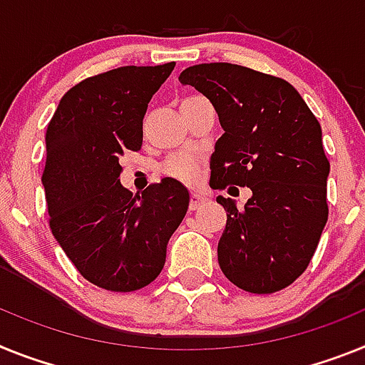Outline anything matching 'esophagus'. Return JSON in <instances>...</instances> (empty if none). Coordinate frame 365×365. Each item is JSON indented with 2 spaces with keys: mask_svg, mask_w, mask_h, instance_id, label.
I'll return each mask as SVG.
<instances>
[{
  "mask_svg": "<svg viewBox=\"0 0 365 365\" xmlns=\"http://www.w3.org/2000/svg\"><path fill=\"white\" fill-rule=\"evenodd\" d=\"M204 196L198 195V192H192L191 195V202H189V209L191 211H196V209H200L202 204H204Z\"/></svg>",
  "mask_w": 365,
  "mask_h": 365,
  "instance_id": "1",
  "label": "esophagus"
}]
</instances>
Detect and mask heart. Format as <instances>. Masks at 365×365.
Wrapping results in <instances>:
<instances>
[{"instance_id": "1", "label": "heart", "mask_w": 365, "mask_h": 365, "mask_svg": "<svg viewBox=\"0 0 365 365\" xmlns=\"http://www.w3.org/2000/svg\"><path fill=\"white\" fill-rule=\"evenodd\" d=\"M200 156L195 152H178L165 160L161 173L183 183H196L200 178Z\"/></svg>"}]
</instances>
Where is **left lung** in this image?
<instances>
[{
    "mask_svg": "<svg viewBox=\"0 0 365 365\" xmlns=\"http://www.w3.org/2000/svg\"><path fill=\"white\" fill-rule=\"evenodd\" d=\"M178 78L211 101L224 128L209 185L252 189L244 207L217 198L227 215L218 264L246 292L283 290L307 270L329 218L322 126L283 78L227 62L191 66Z\"/></svg>",
    "mask_w": 365,
    "mask_h": 365,
    "instance_id": "obj_1",
    "label": "left lung"
}]
</instances>
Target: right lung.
I'll return each instance as SVG.
<instances>
[{"mask_svg": "<svg viewBox=\"0 0 365 365\" xmlns=\"http://www.w3.org/2000/svg\"><path fill=\"white\" fill-rule=\"evenodd\" d=\"M174 66H125L78 82L47 125L42 183L51 231L82 277L104 290L150 284L189 207L174 178L141 195L119 182V158L141 148L147 106Z\"/></svg>", "mask_w": 365, "mask_h": 365, "instance_id": "add662e5", "label": "right lung"}]
</instances>
